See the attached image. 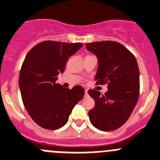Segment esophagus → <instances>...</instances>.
Listing matches in <instances>:
<instances>
[{
    "label": "esophagus",
    "mask_w": 160,
    "mask_h": 160,
    "mask_svg": "<svg viewBox=\"0 0 160 160\" xmlns=\"http://www.w3.org/2000/svg\"><path fill=\"white\" fill-rule=\"evenodd\" d=\"M88 96H89V94H88V91L87 89H86V90H85V97H87Z\"/></svg>",
    "instance_id": "esophagus-1"
}]
</instances>
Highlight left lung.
Masks as SVG:
<instances>
[{
    "label": "left lung",
    "mask_w": 160,
    "mask_h": 160,
    "mask_svg": "<svg viewBox=\"0 0 160 160\" xmlns=\"http://www.w3.org/2000/svg\"><path fill=\"white\" fill-rule=\"evenodd\" d=\"M98 58L96 85L108 84V92L96 89L88 93L95 101L89 111L91 123L102 131L122 127L134 109L140 94V73L133 53L116 42L105 41L86 44Z\"/></svg>",
    "instance_id": "obj_1"
}]
</instances>
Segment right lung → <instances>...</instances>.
I'll return each mask as SVG.
<instances>
[{
	"mask_svg": "<svg viewBox=\"0 0 160 160\" xmlns=\"http://www.w3.org/2000/svg\"><path fill=\"white\" fill-rule=\"evenodd\" d=\"M82 45L45 41L33 46L26 56L19 78L21 97L30 116L42 128L57 130L63 127L84 96L82 86L70 89L56 82L70 56Z\"/></svg>",
	"mask_w": 160,
	"mask_h": 160,
	"instance_id": "right-lung-1",
	"label": "right lung"
}]
</instances>
